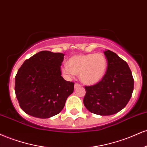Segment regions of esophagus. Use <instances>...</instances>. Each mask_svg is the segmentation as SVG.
Returning a JSON list of instances; mask_svg holds the SVG:
<instances>
[{"label": "esophagus", "mask_w": 147, "mask_h": 147, "mask_svg": "<svg viewBox=\"0 0 147 147\" xmlns=\"http://www.w3.org/2000/svg\"><path fill=\"white\" fill-rule=\"evenodd\" d=\"M80 84H78V83H75V84H74V87L75 88H77V87H80Z\"/></svg>", "instance_id": "obj_1"}]
</instances>
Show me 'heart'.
Segmentation results:
<instances>
[{
    "label": "heart",
    "mask_w": 147,
    "mask_h": 147,
    "mask_svg": "<svg viewBox=\"0 0 147 147\" xmlns=\"http://www.w3.org/2000/svg\"><path fill=\"white\" fill-rule=\"evenodd\" d=\"M107 67V60L103 53H88L72 56L62 69L67 77L78 75L80 80L86 84H94L104 77Z\"/></svg>",
    "instance_id": "1"
}]
</instances>
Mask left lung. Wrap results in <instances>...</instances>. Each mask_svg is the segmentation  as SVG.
Listing matches in <instances>:
<instances>
[{
    "instance_id": "8db88e82",
    "label": "left lung",
    "mask_w": 147,
    "mask_h": 147,
    "mask_svg": "<svg viewBox=\"0 0 147 147\" xmlns=\"http://www.w3.org/2000/svg\"><path fill=\"white\" fill-rule=\"evenodd\" d=\"M104 53L108 61L107 72L98 83L84 87L83 102L91 113L110 115L121 111L127 105L134 91V80L125 60L110 50Z\"/></svg>"
}]
</instances>
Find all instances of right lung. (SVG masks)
<instances>
[{
	"label": "right lung",
	"mask_w": 147,
	"mask_h": 147,
	"mask_svg": "<svg viewBox=\"0 0 147 147\" xmlns=\"http://www.w3.org/2000/svg\"><path fill=\"white\" fill-rule=\"evenodd\" d=\"M64 56L41 51L26 60L19 68L15 78V93L26 113L49 118L63 110L74 89V82L61 76Z\"/></svg>",
	"instance_id": "add662e5"
}]
</instances>
